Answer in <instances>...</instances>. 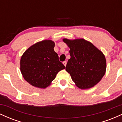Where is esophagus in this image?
<instances>
[{
  "mask_svg": "<svg viewBox=\"0 0 122 122\" xmlns=\"http://www.w3.org/2000/svg\"><path fill=\"white\" fill-rule=\"evenodd\" d=\"M66 64H67V62L66 61H64V62H63V64H64L65 66H66Z\"/></svg>",
  "mask_w": 122,
  "mask_h": 122,
  "instance_id": "34e87169",
  "label": "esophagus"
}]
</instances>
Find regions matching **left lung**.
Wrapping results in <instances>:
<instances>
[{
  "mask_svg": "<svg viewBox=\"0 0 122 122\" xmlns=\"http://www.w3.org/2000/svg\"><path fill=\"white\" fill-rule=\"evenodd\" d=\"M63 41L70 48L71 56L65 69L77 86L88 89L97 84L106 73V60L103 53L84 39H64Z\"/></svg>",
  "mask_w": 122,
  "mask_h": 122,
  "instance_id": "1",
  "label": "left lung"
}]
</instances>
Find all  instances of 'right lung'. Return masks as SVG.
Wrapping results in <instances>:
<instances>
[{
	"instance_id": "obj_1",
	"label": "right lung",
	"mask_w": 122,
	"mask_h": 122,
	"mask_svg": "<svg viewBox=\"0 0 122 122\" xmlns=\"http://www.w3.org/2000/svg\"><path fill=\"white\" fill-rule=\"evenodd\" d=\"M51 40L39 42L29 47L20 59V71L25 80L33 86L45 88L65 66L60 62Z\"/></svg>"
}]
</instances>
